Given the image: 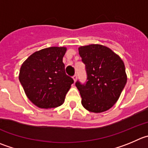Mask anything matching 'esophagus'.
<instances>
[{"label":"esophagus","mask_w":148,"mask_h":148,"mask_svg":"<svg viewBox=\"0 0 148 148\" xmlns=\"http://www.w3.org/2000/svg\"><path fill=\"white\" fill-rule=\"evenodd\" d=\"M73 80H74V82H75V81H76V80H77V75H73Z\"/></svg>","instance_id":"obj_1"}]
</instances>
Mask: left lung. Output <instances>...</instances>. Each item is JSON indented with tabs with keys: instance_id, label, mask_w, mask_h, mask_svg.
Here are the masks:
<instances>
[{
	"instance_id": "obj_1",
	"label": "left lung",
	"mask_w": 148,
	"mask_h": 148,
	"mask_svg": "<svg viewBox=\"0 0 148 148\" xmlns=\"http://www.w3.org/2000/svg\"><path fill=\"white\" fill-rule=\"evenodd\" d=\"M78 51L87 75L85 84L75 83L81 104L90 112H105L117 102L126 85L124 63L118 54L102 45L81 46Z\"/></svg>"
}]
</instances>
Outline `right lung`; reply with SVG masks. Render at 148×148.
I'll return each mask as SVG.
<instances>
[{"label":"right lung","instance_id":"add662e5","mask_svg":"<svg viewBox=\"0 0 148 148\" xmlns=\"http://www.w3.org/2000/svg\"><path fill=\"white\" fill-rule=\"evenodd\" d=\"M65 47H49L36 51L22 64L19 79L28 99L40 108L62 105L74 81L65 73L62 59Z\"/></svg>","mask_w":148,"mask_h":148}]
</instances>
